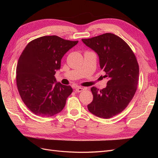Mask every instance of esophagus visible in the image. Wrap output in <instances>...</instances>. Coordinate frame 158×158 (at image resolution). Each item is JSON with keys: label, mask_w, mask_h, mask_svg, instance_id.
Returning a JSON list of instances; mask_svg holds the SVG:
<instances>
[{"label": "esophagus", "mask_w": 158, "mask_h": 158, "mask_svg": "<svg viewBox=\"0 0 158 158\" xmlns=\"http://www.w3.org/2000/svg\"><path fill=\"white\" fill-rule=\"evenodd\" d=\"M74 89H75V91L76 92H82V91L84 90L83 88H81V87H79V86L76 87Z\"/></svg>", "instance_id": "esophagus-1"}]
</instances>
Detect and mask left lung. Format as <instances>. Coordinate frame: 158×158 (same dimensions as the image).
I'll return each mask as SVG.
<instances>
[{
    "label": "left lung",
    "instance_id": "obj_1",
    "mask_svg": "<svg viewBox=\"0 0 158 158\" xmlns=\"http://www.w3.org/2000/svg\"><path fill=\"white\" fill-rule=\"evenodd\" d=\"M82 41L98 54L100 69L108 78L105 88H91L94 99L88 109L98 117L111 118L121 113L135 94L139 76L136 56L125 41L111 33Z\"/></svg>",
    "mask_w": 158,
    "mask_h": 158
}]
</instances>
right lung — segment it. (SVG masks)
<instances>
[{
	"label": "right lung",
	"mask_w": 158,
	"mask_h": 158,
	"mask_svg": "<svg viewBox=\"0 0 158 158\" xmlns=\"http://www.w3.org/2000/svg\"><path fill=\"white\" fill-rule=\"evenodd\" d=\"M78 43L44 36L30 42L22 52L16 67L17 87L23 103L37 115L52 117L64 107L73 88L57 82L54 75L66 52Z\"/></svg>",
	"instance_id": "add662e5"
}]
</instances>
